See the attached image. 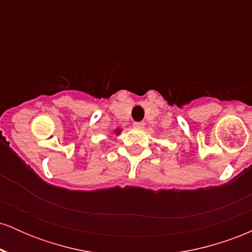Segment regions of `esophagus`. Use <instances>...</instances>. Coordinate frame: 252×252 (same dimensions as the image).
Here are the masks:
<instances>
[{"label": "esophagus", "instance_id": "34e87169", "mask_svg": "<svg viewBox=\"0 0 252 252\" xmlns=\"http://www.w3.org/2000/svg\"><path fill=\"white\" fill-rule=\"evenodd\" d=\"M134 126L136 129H142L144 126V122H135Z\"/></svg>", "mask_w": 252, "mask_h": 252}]
</instances>
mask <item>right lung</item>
Here are the masks:
<instances>
[{
  "label": "right lung",
  "mask_w": 252,
  "mask_h": 252,
  "mask_svg": "<svg viewBox=\"0 0 252 252\" xmlns=\"http://www.w3.org/2000/svg\"><path fill=\"white\" fill-rule=\"evenodd\" d=\"M115 132H116V134L118 135L121 132V129H116V130H115Z\"/></svg>",
  "instance_id": "right-lung-1"
}]
</instances>
